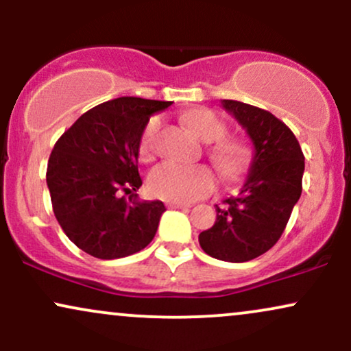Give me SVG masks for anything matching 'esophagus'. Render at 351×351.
I'll return each instance as SVG.
<instances>
[{
    "mask_svg": "<svg viewBox=\"0 0 351 351\" xmlns=\"http://www.w3.org/2000/svg\"><path fill=\"white\" fill-rule=\"evenodd\" d=\"M168 208H171V209H188L191 206H189V204H186V203H175V201H173V203L168 204Z\"/></svg>",
    "mask_w": 351,
    "mask_h": 351,
    "instance_id": "1",
    "label": "esophagus"
}]
</instances>
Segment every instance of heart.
<instances>
[{"instance_id": "1", "label": "heart", "mask_w": 351, "mask_h": 351, "mask_svg": "<svg viewBox=\"0 0 351 351\" xmlns=\"http://www.w3.org/2000/svg\"><path fill=\"white\" fill-rule=\"evenodd\" d=\"M191 130L203 142L215 143L209 148V156L221 175L228 180H236L244 175L251 165V148L241 140H226L228 127L215 112L198 108L186 115ZM162 128V119L152 117L145 125L140 138L138 155L143 162H152L156 155V136ZM216 186L215 173L203 165H184L167 162L150 173L148 188L152 195L175 203H191L209 195Z\"/></svg>"}]
</instances>
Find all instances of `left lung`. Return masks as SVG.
<instances>
[{"instance_id":"1","label":"left lung","mask_w":351,"mask_h":351,"mask_svg":"<svg viewBox=\"0 0 351 351\" xmlns=\"http://www.w3.org/2000/svg\"><path fill=\"white\" fill-rule=\"evenodd\" d=\"M252 143V162L237 196L216 204L213 228L199 234L208 256L247 263L267 252L287 226L302 195L305 162L295 135L271 112L237 100H221Z\"/></svg>"}]
</instances>
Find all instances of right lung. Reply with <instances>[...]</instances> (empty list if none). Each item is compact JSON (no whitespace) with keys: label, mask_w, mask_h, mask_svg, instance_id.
<instances>
[{"label":"right lung","mask_w":351,"mask_h":351,"mask_svg":"<svg viewBox=\"0 0 351 351\" xmlns=\"http://www.w3.org/2000/svg\"><path fill=\"white\" fill-rule=\"evenodd\" d=\"M171 102L119 97L90 108L54 145L46 181L66 236L97 259H120L152 243L162 201H127L142 186L138 147L156 112ZM134 196V195H132Z\"/></svg>","instance_id":"obj_1"}]
</instances>
